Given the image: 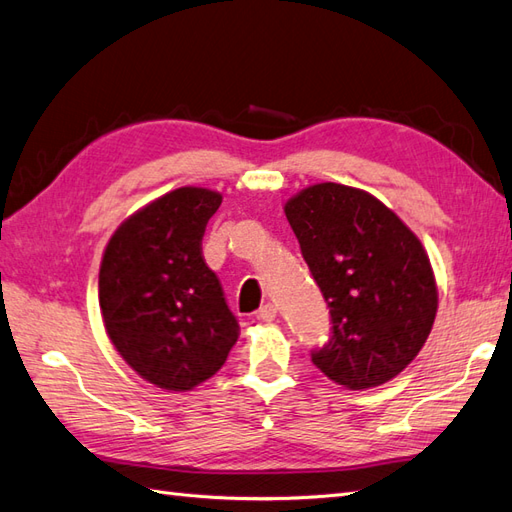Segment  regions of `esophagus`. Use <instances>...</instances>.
Segmentation results:
<instances>
[{"label": "esophagus", "instance_id": "obj_1", "mask_svg": "<svg viewBox=\"0 0 512 512\" xmlns=\"http://www.w3.org/2000/svg\"><path fill=\"white\" fill-rule=\"evenodd\" d=\"M278 317V308L273 306V304H265V306H260V310H258V319H263V321H273Z\"/></svg>", "mask_w": 512, "mask_h": 512}]
</instances>
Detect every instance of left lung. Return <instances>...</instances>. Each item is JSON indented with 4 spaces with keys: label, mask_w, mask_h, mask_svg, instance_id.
Listing matches in <instances>:
<instances>
[{
    "label": "left lung",
    "mask_w": 512,
    "mask_h": 512,
    "mask_svg": "<svg viewBox=\"0 0 512 512\" xmlns=\"http://www.w3.org/2000/svg\"><path fill=\"white\" fill-rule=\"evenodd\" d=\"M330 310L313 365L347 389L380 386L410 365L436 317V284L417 236L376 197L345 184L308 186L284 206Z\"/></svg>",
    "instance_id": "8db88e82"
}]
</instances>
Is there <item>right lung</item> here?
<instances>
[{"instance_id":"add662e5","label":"right lung","mask_w":512,"mask_h":512,"mask_svg":"<svg viewBox=\"0 0 512 512\" xmlns=\"http://www.w3.org/2000/svg\"><path fill=\"white\" fill-rule=\"evenodd\" d=\"M219 206V193L182 186L121 223L102 258L106 332L123 360L160 389L191 391L215 376L239 339V321L202 254Z\"/></svg>"}]
</instances>
